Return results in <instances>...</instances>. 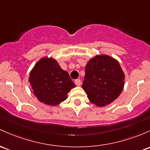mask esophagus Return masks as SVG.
Masks as SVG:
<instances>
[{
    "label": "esophagus",
    "instance_id": "obj_1",
    "mask_svg": "<svg viewBox=\"0 0 150 150\" xmlns=\"http://www.w3.org/2000/svg\"><path fill=\"white\" fill-rule=\"evenodd\" d=\"M75 83L77 86H80L81 85V81H80V80H75Z\"/></svg>",
    "mask_w": 150,
    "mask_h": 150
}]
</instances>
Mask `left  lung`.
Listing matches in <instances>:
<instances>
[{
    "instance_id": "1",
    "label": "left lung",
    "mask_w": 150,
    "mask_h": 150,
    "mask_svg": "<svg viewBox=\"0 0 150 150\" xmlns=\"http://www.w3.org/2000/svg\"><path fill=\"white\" fill-rule=\"evenodd\" d=\"M125 73L116 59L98 55L89 60L82 88L94 105L104 107L119 97L125 85Z\"/></svg>"
}]
</instances>
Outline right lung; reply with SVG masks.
<instances>
[{"label": "right lung", "mask_w": 150, "mask_h": 150, "mask_svg": "<svg viewBox=\"0 0 150 150\" xmlns=\"http://www.w3.org/2000/svg\"><path fill=\"white\" fill-rule=\"evenodd\" d=\"M28 81L38 100L50 106H56L66 100L67 93L75 87L68 72L51 57H44L37 62Z\"/></svg>", "instance_id": "right-lung-1"}]
</instances>
